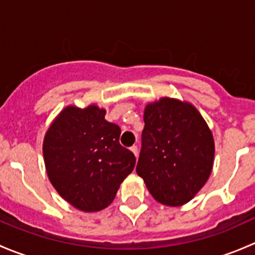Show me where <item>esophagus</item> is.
Returning a JSON list of instances; mask_svg holds the SVG:
<instances>
[{
    "label": "esophagus",
    "mask_w": 255,
    "mask_h": 255,
    "mask_svg": "<svg viewBox=\"0 0 255 255\" xmlns=\"http://www.w3.org/2000/svg\"><path fill=\"white\" fill-rule=\"evenodd\" d=\"M130 150H132L133 153H134L135 156H138V146L137 145H132V146H130Z\"/></svg>",
    "instance_id": "esophagus-1"
}]
</instances>
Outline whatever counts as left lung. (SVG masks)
Wrapping results in <instances>:
<instances>
[{
	"mask_svg": "<svg viewBox=\"0 0 255 255\" xmlns=\"http://www.w3.org/2000/svg\"><path fill=\"white\" fill-rule=\"evenodd\" d=\"M213 155L212 133L194 106L164 97L145 107L135 170L156 201L189 202L206 184Z\"/></svg>",
	"mask_w": 255,
	"mask_h": 255,
	"instance_id": "obj_1",
	"label": "left lung"
}]
</instances>
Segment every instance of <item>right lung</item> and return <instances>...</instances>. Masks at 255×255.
<instances>
[{"instance_id":"right-lung-1","label":"right lung","mask_w":255,"mask_h":255,"mask_svg":"<svg viewBox=\"0 0 255 255\" xmlns=\"http://www.w3.org/2000/svg\"><path fill=\"white\" fill-rule=\"evenodd\" d=\"M96 106L66 107L54 120L43 143L45 168L56 191L85 212L109 206L135 165L120 144L121 128Z\"/></svg>"}]
</instances>
